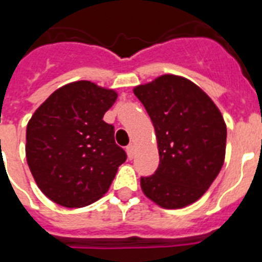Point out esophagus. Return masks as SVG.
I'll list each match as a JSON object with an SVG mask.
<instances>
[{
    "instance_id": "obj_1",
    "label": "esophagus",
    "mask_w": 262,
    "mask_h": 262,
    "mask_svg": "<svg viewBox=\"0 0 262 262\" xmlns=\"http://www.w3.org/2000/svg\"><path fill=\"white\" fill-rule=\"evenodd\" d=\"M126 152L127 158H129V159H133V156H135V145H133V144H129L126 147Z\"/></svg>"
}]
</instances>
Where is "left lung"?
Segmentation results:
<instances>
[{
  "label": "left lung",
  "mask_w": 262,
  "mask_h": 262,
  "mask_svg": "<svg viewBox=\"0 0 262 262\" xmlns=\"http://www.w3.org/2000/svg\"><path fill=\"white\" fill-rule=\"evenodd\" d=\"M151 118L159 167L141 177L148 199L167 209L186 207L208 190L222 170L227 127L211 98L189 80L164 75L135 88Z\"/></svg>",
  "instance_id": "8db88e82"
}]
</instances>
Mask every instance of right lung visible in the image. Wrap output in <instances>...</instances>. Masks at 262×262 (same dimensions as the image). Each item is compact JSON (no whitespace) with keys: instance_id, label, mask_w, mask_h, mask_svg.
I'll return each mask as SVG.
<instances>
[{"instance_id":"1","label":"right lung","mask_w":262,"mask_h":262,"mask_svg":"<svg viewBox=\"0 0 262 262\" xmlns=\"http://www.w3.org/2000/svg\"><path fill=\"white\" fill-rule=\"evenodd\" d=\"M117 94L91 81L63 85L27 125V163L39 189L68 208L90 205L110 187L126 152L103 115Z\"/></svg>"}]
</instances>
